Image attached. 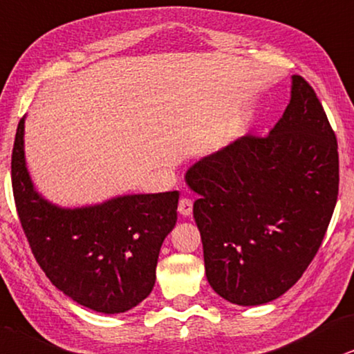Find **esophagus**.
Returning a JSON list of instances; mask_svg holds the SVG:
<instances>
[{
  "label": "esophagus",
  "instance_id": "obj_1",
  "mask_svg": "<svg viewBox=\"0 0 354 354\" xmlns=\"http://www.w3.org/2000/svg\"><path fill=\"white\" fill-rule=\"evenodd\" d=\"M178 212L181 214V216H191L192 214V201L187 199V198H183L180 199V204H178Z\"/></svg>",
  "mask_w": 354,
  "mask_h": 354
}]
</instances>
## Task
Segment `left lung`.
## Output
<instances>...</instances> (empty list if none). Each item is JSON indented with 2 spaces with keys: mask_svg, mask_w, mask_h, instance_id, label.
I'll list each match as a JSON object with an SVG mask.
<instances>
[{
  "mask_svg": "<svg viewBox=\"0 0 354 354\" xmlns=\"http://www.w3.org/2000/svg\"><path fill=\"white\" fill-rule=\"evenodd\" d=\"M338 144L314 88L292 77L270 136L236 138L186 171L207 281L236 306L283 296L319 252L338 198Z\"/></svg>",
  "mask_w": 354,
  "mask_h": 354,
  "instance_id": "1",
  "label": "left lung"
}]
</instances>
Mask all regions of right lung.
Listing matches in <instances>:
<instances>
[{
	"mask_svg": "<svg viewBox=\"0 0 354 354\" xmlns=\"http://www.w3.org/2000/svg\"><path fill=\"white\" fill-rule=\"evenodd\" d=\"M11 178L22 230L57 289L102 314L131 310L149 296L160 248L176 225L180 192L127 194L86 207H58L35 191L29 176L24 119L16 131Z\"/></svg>",
	"mask_w": 354,
	"mask_h": 354,
	"instance_id": "right-lung-1",
	"label": "right lung"
}]
</instances>
